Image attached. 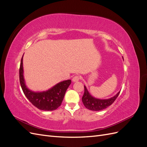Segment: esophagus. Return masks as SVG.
Returning <instances> with one entry per match:
<instances>
[{
    "label": "esophagus",
    "instance_id": "esophagus-1",
    "mask_svg": "<svg viewBox=\"0 0 147 147\" xmlns=\"http://www.w3.org/2000/svg\"><path fill=\"white\" fill-rule=\"evenodd\" d=\"M79 80H80V77L79 76H78V75H75V76L74 77L72 78V81L74 82H78Z\"/></svg>",
    "mask_w": 147,
    "mask_h": 147
}]
</instances>
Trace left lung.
Here are the masks:
<instances>
[{
  "label": "left lung",
  "instance_id": "1",
  "mask_svg": "<svg viewBox=\"0 0 147 147\" xmlns=\"http://www.w3.org/2000/svg\"><path fill=\"white\" fill-rule=\"evenodd\" d=\"M84 92L82 99V102L86 109L92 111H100L107 108L108 107L112 105L114 101L116 100L120 92V91H119L116 95L110 97L109 99H100L96 98V97L91 96L87 90L86 86H84Z\"/></svg>",
  "mask_w": 147,
  "mask_h": 147
}]
</instances>
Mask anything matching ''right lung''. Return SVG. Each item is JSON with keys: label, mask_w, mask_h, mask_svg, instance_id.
Masks as SVG:
<instances>
[{"label": "right lung", "mask_w": 147, "mask_h": 147, "mask_svg": "<svg viewBox=\"0 0 147 147\" xmlns=\"http://www.w3.org/2000/svg\"><path fill=\"white\" fill-rule=\"evenodd\" d=\"M23 57L20 67V81L24 95L35 107L44 111H52L61 105L66 90L71 83L70 80L57 83L49 90L41 92H35L26 86L24 78Z\"/></svg>", "instance_id": "right-lung-1"}]
</instances>
